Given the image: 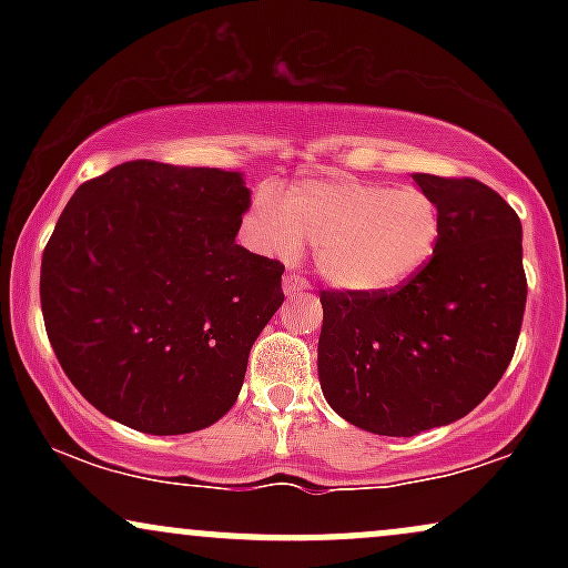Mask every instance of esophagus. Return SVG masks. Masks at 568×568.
<instances>
[{
	"instance_id": "34e87169",
	"label": "esophagus",
	"mask_w": 568,
	"mask_h": 568,
	"mask_svg": "<svg viewBox=\"0 0 568 568\" xmlns=\"http://www.w3.org/2000/svg\"><path fill=\"white\" fill-rule=\"evenodd\" d=\"M283 291L293 296V293H302V291H310V280H304L302 275H296V272H285L283 277Z\"/></svg>"
}]
</instances>
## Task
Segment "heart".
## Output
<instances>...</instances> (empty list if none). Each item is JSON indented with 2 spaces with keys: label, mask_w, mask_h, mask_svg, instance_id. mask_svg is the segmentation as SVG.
Listing matches in <instances>:
<instances>
[{
  "label": "heart",
  "mask_w": 568,
  "mask_h": 568,
  "mask_svg": "<svg viewBox=\"0 0 568 568\" xmlns=\"http://www.w3.org/2000/svg\"><path fill=\"white\" fill-rule=\"evenodd\" d=\"M245 230L258 251L293 258L304 240L315 245L321 275L352 293L400 288L433 258L440 211L422 189L368 181H298L285 202L262 189Z\"/></svg>",
  "instance_id": "heart-1"
}]
</instances>
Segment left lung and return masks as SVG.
<instances>
[{"mask_svg": "<svg viewBox=\"0 0 568 568\" xmlns=\"http://www.w3.org/2000/svg\"><path fill=\"white\" fill-rule=\"evenodd\" d=\"M414 181L440 211V240L419 275L384 293H321L325 400L389 438L470 414L510 366L526 310L518 213L475 179Z\"/></svg>", "mask_w": 568, "mask_h": 568, "instance_id": "left-lung-1", "label": "left lung"}]
</instances>
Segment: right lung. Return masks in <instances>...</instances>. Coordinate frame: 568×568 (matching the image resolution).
<instances>
[{"label": "right lung", "instance_id": "right-lung-1", "mask_svg": "<svg viewBox=\"0 0 568 568\" xmlns=\"http://www.w3.org/2000/svg\"><path fill=\"white\" fill-rule=\"evenodd\" d=\"M247 205L240 173L133 160L63 207L42 253L44 328L109 419L184 435L234 406L285 298V266L234 243Z\"/></svg>", "mask_w": 568, "mask_h": 568}]
</instances>
